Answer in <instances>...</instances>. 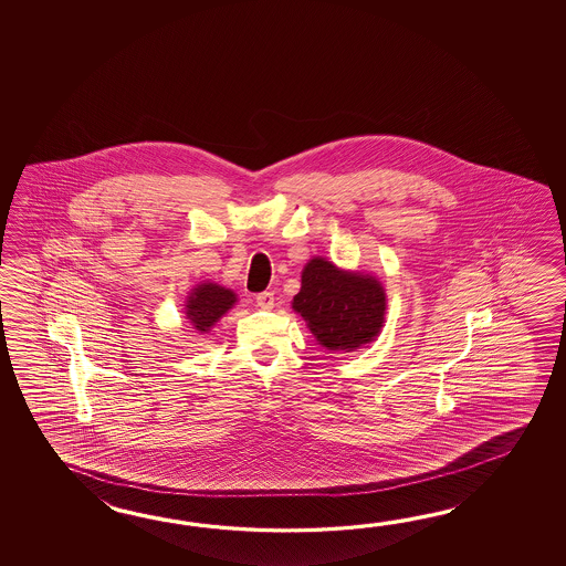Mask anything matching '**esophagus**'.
I'll use <instances>...</instances> for the list:
<instances>
[{"instance_id":"esophagus-1","label":"esophagus","mask_w":566,"mask_h":566,"mask_svg":"<svg viewBox=\"0 0 566 566\" xmlns=\"http://www.w3.org/2000/svg\"><path fill=\"white\" fill-rule=\"evenodd\" d=\"M256 305H259L261 310H265V312L273 310V307H275V295H273L271 291L259 293V295H256Z\"/></svg>"}]
</instances>
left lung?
Here are the masks:
<instances>
[{
	"mask_svg": "<svg viewBox=\"0 0 566 566\" xmlns=\"http://www.w3.org/2000/svg\"><path fill=\"white\" fill-rule=\"evenodd\" d=\"M319 346L356 352L380 336L386 293L370 273L346 271L324 256H313L301 271L300 293L291 301Z\"/></svg>",
	"mask_w": 566,
	"mask_h": 566,
	"instance_id": "1",
	"label": "left lung"
}]
</instances>
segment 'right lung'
<instances>
[{
  "mask_svg": "<svg viewBox=\"0 0 566 566\" xmlns=\"http://www.w3.org/2000/svg\"><path fill=\"white\" fill-rule=\"evenodd\" d=\"M237 293L212 281H202L186 297V319L196 334H208L222 315L237 305Z\"/></svg>",
  "mask_w": 566,
  "mask_h": 566,
  "instance_id": "obj_1",
  "label": "right lung"
}]
</instances>
